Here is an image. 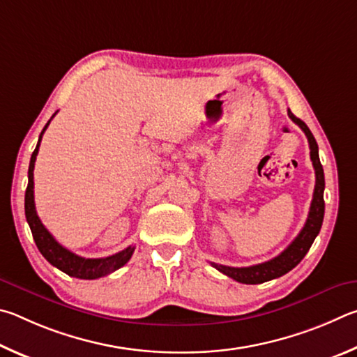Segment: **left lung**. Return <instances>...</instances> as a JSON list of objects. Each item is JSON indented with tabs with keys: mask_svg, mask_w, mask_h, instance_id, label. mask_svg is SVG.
<instances>
[{
	"mask_svg": "<svg viewBox=\"0 0 357 357\" xmlns=\"http://www.w3.org/2000/svg\"><path fill=\"white\" fill-rule=\"evenodd\" d=\"M289 117L304 131L305 136H307L310 160L315 169V190H314V199H312V204H310L307 221H305L301 232L298 234L296 238L290 243L289 248H287L284 252H280L278 257L264 261V264L246 266V268H234V266L211 264V266H215L218 271H221L222 274H226V276L232 278L234 280H236V282L261 284V282H266V280L284 276V274L293 270V268H295L299 261L304 259V255L307 254L312 243H314V240L317 238V235L320 234L323 216H324V199H323L324 172L320 162V156H318V144L307 125H305L301 119H298L295 114H293L290 109H289Z\"/></svg>",
	"mask_w": 357,
	"mask_h": 357,
	"instance_id": "obj_1",
	"label": "left lung"
}]
</instances>
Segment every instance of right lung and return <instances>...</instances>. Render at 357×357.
<instances>
[{
    "mask_svg": "<svg viewBox=\"0 0 357 357\" xmlns=\"http://www.w3.org/2000/svg\"><path fill=\"white\" fill-rule=\"evenodd\" d=\"M52 119H50L45 127H43L39 136V142H37L34 152L31 155L28 169V186L26 192H24V215H26V221L29 224L31 232H33L36 246L39 248L40 254L50 261V264L58 268V270L68 274V276L78 279H98L108 276V274L119 270V268H122L127 264L131 259V255H133L135 246H128L127 249H123V251L103 259L79 257V255L70 252L64 246H61L59 243L53 238V235L45 229V226H43L39 216H37L34 205V162L37 153H39L42 135L43 131L47 130L50 122H52Z\"/></svg>",
    "mask_w": 357,
    "mask_h": 357,
    "instance_id": "add662e5",
    "label": "right lung"
}]
</instances>
